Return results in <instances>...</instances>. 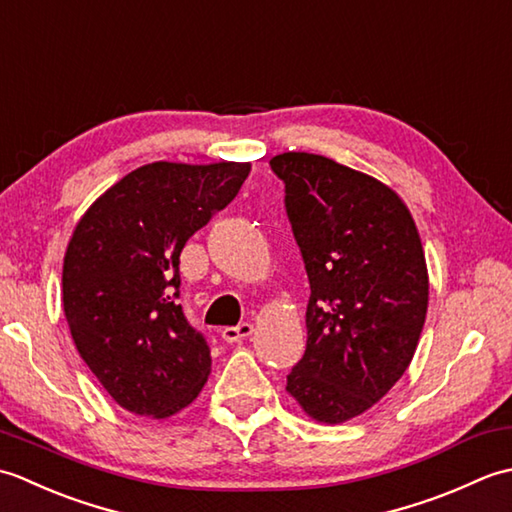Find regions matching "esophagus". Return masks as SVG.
<instances>
[{
  "label": "esophagus",
  "instance_id": "34e87169",
  "mask_svg": "<svg viewBox=\"0 0 512 512\" xmlns=\"http://www.w3.org/2000/svg\"><path fill=\"white\" fill-rule=\"evenodd\" d=\"M253 334V325L250 323H239L235 328H224L222 330V339L228 343H235V341H242L248 339V336Z\"/></svg>",
  "mask_w": 512,
  "mask_h": 512
}]
</instances>
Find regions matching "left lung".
<instances>
[{
    "instance_id": "obj_1",
    "label": "left lung",
    "mask_w": 512,
    "mask_h": 512,
    "mask_svg": "<svg viewBox=\"0 0 512 512\" xmlns=\"http://www.w3.org/2000/svg\"><path fill=\"white\" fill-rule=\"evenodd\" d=\"M310 279L306 354L286 391L308 418L341 424L372 409L407 372L429 306L416 222L400 195L332 158L270 160Z\"/></svg>"
}]
</instances>
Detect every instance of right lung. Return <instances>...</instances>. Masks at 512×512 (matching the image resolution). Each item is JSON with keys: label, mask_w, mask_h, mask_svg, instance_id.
<instances>
[{"label": "right lung", "mask_w": 512, "mask_h": 512, "mask_svg": "<svg viewBox=\"0 0 512 512\" xmlns=\"http://www.w3.org/2000/svg\"><path fill=\"white\" fill-rule=\"evenodd\" d=\"M250 162L158 160L127 173L76 224L63 257L72 341L118 405L169 418L198 398L211 350L176 303L187 239L231 202Z\"/></svg>", "instance_id": "1"}]
</instances>
